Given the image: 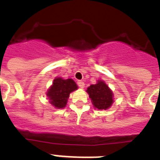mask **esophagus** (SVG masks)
I'll use <instances>...</instances> for the list:
<instances>
[{
  "label": "esophagus",
  "mask_w": 160,
  "mask_h": 160,
  "mask_svg": "<svg viewBox=\"0 0 160 160\" xmlns=\"http://www.w3.org/2000/svg\"><path fill=\"white\" fill-rule=\"evenodd\" d=\"M77 85L78 86H79L80 88H81V89H83V88L85 87V83L83 82L82 80H78Z\"/></svg>",
  "instance_id": "34e87169"
}]
</instances>
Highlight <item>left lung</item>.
<instances>
[{"instance_id": "left-lung-1", "label": "left lung", "mask_w": 160, "mask_h": 160, "mask_svg": "<svg viewBox=\"0 0 160 160\" xmlns=\"http://www.w3.org/2000/svg\"><path fill=\"white\" fill-rule=\"evenodd\" d=\"M93 106L99 110L108 109L114 102V94L104 80H97L95 85H90L86 90Z\"/></svg>"}]
</instances>
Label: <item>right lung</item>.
Returning <instances> with one entry per match:
<instances>
[{
  "mask_svg": "<svg viewBox=\"0 0 160 160\" xmlns=\"http://www.w3.org/2000/svg\"><path fill=\"white\" fill-rule=\"evenodd\" d=\"M77 89V85L72 79L65 80L61 77H56L47 90L46 96L51 105L56 109H63L66 106L70 93Z\"/></svg>",
  "mask_w": 160,
  "mask_h": 160,
  "instance_id": "right-lung-1",
  "label": "right lung"
}]
</instances>
